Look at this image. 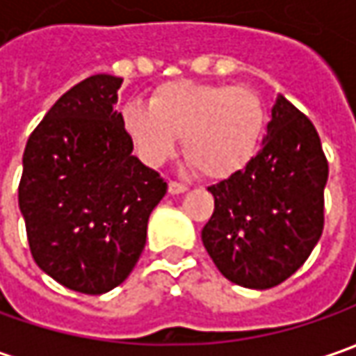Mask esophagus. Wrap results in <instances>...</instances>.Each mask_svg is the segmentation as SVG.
<instances>
[{
    "mask_svg": "<svg viewBox=\"0 0 356 356\" xmlns=\"http://www.w3.org/2000/svg\"><path fill=\"white\" fill-rule=\"evenodd\" d=\"M188 190V186L184 184V182H176V180H172L170 184H168V192L170 194H182V192H186Z\"/></svg>",
    "mask_w": 356,
    "mask_h": 356,
    "instance_id": "obj_1",
    "label": "esophagus"
}]
</instances>
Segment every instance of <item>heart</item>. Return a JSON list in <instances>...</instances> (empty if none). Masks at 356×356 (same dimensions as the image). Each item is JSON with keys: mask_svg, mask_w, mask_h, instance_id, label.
<instances>
[{"mask_svg": "<svg viewBox=\"0 0 356 356\" xmlns=\"http://www.w3.org/2000/svg\"><path fill=\"white\" fill-rule=\"evenodd\" d=\"M122 124L144 164H164L182 134L188 162L208 178H226L255 154L266 111L250 87L174 79L152 89L148 106L127 104Z\"/></svg>", "mask_w": 356, "mask_h": 356, "instance_id": "b5f03b06", "label": "heart"}]
</instances>
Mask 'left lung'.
Returning <instances> with one entry per match:
<instances>
[{"instance_id": "left-lung-1", "label": "left lung", "mask_w": 356, "mask_h": 356, "mask_svg": "<svg viewBox=\"0 0 356 356\" xmlns=\"http://www.w3.org/2000/svg\"><path fill=\"white\" fill-rule=\"evenodd\" d=\"M329 162L317 129L280 97L261 150L210 186L213 213L202 241L226 280L269 289L305 264L325 226Z\"/></svg>"}]
</instances>
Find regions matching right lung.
Listing matches in <instances>:
<instances>
[{"label": "right lung", "mask_w": 356, "mask_h": 356, "mask_svg": "<svg viewBox=\"0 0 356 356\" xmlns=\"http://www.w3.org/2000/svg\"><path fill=\"white\" fill-rule=\"evenodd\" d=\"M122 79L92 75L69 89L31 132L19 208L35 264L85 295L115 289L146 243L168 184L132 156L117 113Z\"/></svg>", "instance_id": "obj_1"}]
</instances>
